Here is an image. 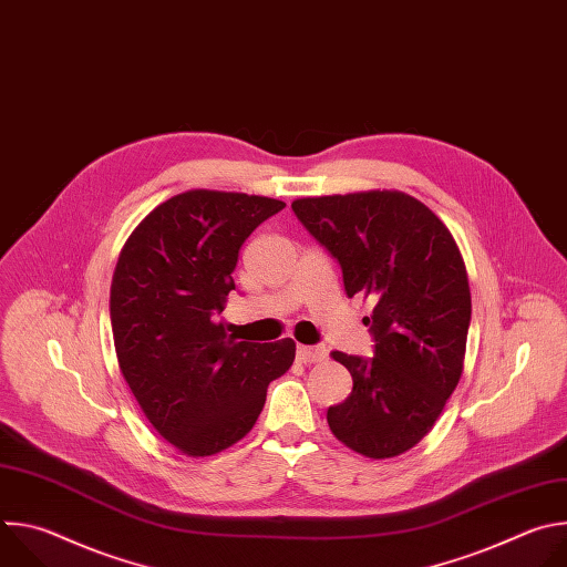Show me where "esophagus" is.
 Returning a JSON list of instances; mask_svg holds the SVG:
<instances>
[{
  "mask_svg": "<svg viewBox=\"0 0 567 567\" xmlns=\"http://www.w3.org/2000/svg\"><path fill=\"white\" fill-rule=\"evenodd\" d=\"M296 357H298V361L305 363V365H309V363H320V361L328 359V350H326V348H318V346H316V348H311V346H298Z\"/></svg>",
  "mask_w": 567,
  "mask_h": 567,
  "instance_id": "34e87169",
  "label": "esophagus"
}]
</instances>
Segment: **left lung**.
<instances>
[{"label": "left lung", "mask_w": 567, "mask_h": 567, "mask_svg": "<svg viewBox=\"0 0 567 567\" xmlns=\"http://www.w3.org/2000/svg\"><path fill=\"white\" fill-rule=\"evenodd\" d=\"M291 208L339 260L348 296L374 305L363 318L374 357L332 352L354 385L328 411L330 431L370 460L406 453L431 433L464 370L471 291L457 241L401 190L300 197Z\"/></svg>", "instance_id": "8db88e82"}]
</instances>
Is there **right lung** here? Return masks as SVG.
Masks as SVG:
<instances>
[{
  "instance_id": "1",
  "label": "right lung",
  "mask_w": 567,
  "mask_h": 567,
  "mask_svg": "<svg viewBox=\"0 0 567 567\" xmlns=\"http://www.w3.org/2000/svg\"><path fill=\"white\" fill-rule=\"evenodd\" d=\"M285 202L186 190L158 204L121 249L110 318L118 368L154 431L182 455H215L258 422L267 388L296 343L226 334L224 311L239 247Z\"/></svg>"
}]
</instances>
